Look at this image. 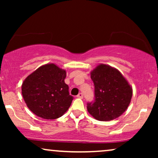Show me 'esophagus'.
Returning <instances> with one entry per match:
<instances>
[{
	"label": "esophagus",
	"instance_id": "34e87169",
	"mask_svg": "<svg viewBox=\"0 0 158 158\" xmlns=\"http://www.w3.org/2000/svg\"><path fill=\"white\" fill-rule=\"evenodd\" d=\"M77 97L78 98H83V94H81V93H80V94L77 95Z\"/></svg>",
	"mask_w": 158,
	"mask_h": 158
}]
</instances>
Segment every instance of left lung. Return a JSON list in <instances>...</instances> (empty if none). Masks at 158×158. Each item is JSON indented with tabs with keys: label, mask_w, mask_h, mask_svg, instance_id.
I'll use <instances>...</instances> for the list:
<instances>
[{
	"label": "left lung",
	"mask_w": 158,
	"mask_h": 158,
	"mask_svg": "<svg viewBox=\"0 0 158 158\" xmlns=\"http://www.w3.org/2000/svg\"><path fill=\"white\" fill-rule=\"evenodd\" d=\"M95 87V100L87 109L98 121H111L120 116L128 108L132 88L117 69L100 64L90 72Z\"/></svg>",
	"instance_id": "obj_1"
}]
</instances>
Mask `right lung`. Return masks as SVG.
<instances>
[{
  "instance_id": "obj_1",
  "label": "right lung",
  "mask_w": 158,
  "mask_h": 158,
  "mask_svg": "<svg viewBox=\"0 0 158 158\" xmlns=\"http://www.w3.org/2000/svg\"><path fill=\"white\" fill-rule=\"evenodd\" d=\"M66 70L54 63L42 65L28 75L21 85L27 107L37 116L55 119L68 111L73 100L64 83Z\"/></svg>"
}]
</instances>
